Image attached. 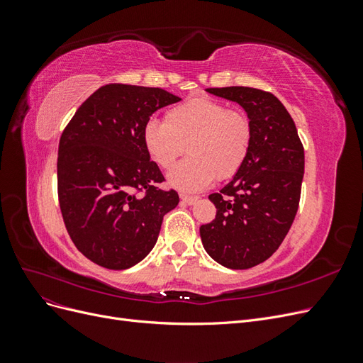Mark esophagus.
I'll return each instance as SVG.
<instances>
[{"label": "esophagus", "mask_w": 363, "mask_h": 363, "mask_svg": "<svg viewBox=\"0 0 363 363\" xmlns=\"http://www.w3.org/2000/svg\"><path fill=\"white\" fill-rule=\"evenodd\" d=\"M182 201H183L184 204H188V206H192V204H195L196 201H199V196H191V195H182Z\"/></svg>", "instance_id": "obj_1"}]
</instances>
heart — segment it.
Returning <instances> with one entry per match:
<instances>
[{"instance_id": "obj_1", "label": "heart", "mask_w": 363, "mask_h": 363, "mask_svg": "<svg viewBox=\"0 0 363 363\" xmlns=\"http://www.w3.org/2000/svg\"><path fill=\"white\" fill-rule=\"evenodd\" d=\"M142 142L160 169L172 168L188 145L191 156L168 174V184L182 192H199L216 177L232 179L242 169L252 145V123L244 111L194 96L171 107L164 123L147 121Z\"/></svg>"}]
</instances>
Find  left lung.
<instances>
[{
	"label": "left lung",
	"mask_w": 363,
	"mask_h": 363,
	"mask_svg": "<svg viewBox=\"0 0 363 363\" xmlns=\"http://www.w3.org/2000/svg\"><path fill=\"white\" fill-rule=\"evenodd\" d=\"M206 91L242 106L252 123V145L232 182L208 195L216 216L200 227V236L223 267L248 269L271 257L289 232L300 203L304 148L277 96L244 86Z\"/></svg>",
	"instance_id": "1"
}]
</instances>
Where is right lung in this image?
Returning <instances> with one entry per match:
<instances>
[{"mask_svg":"<svg viewBox=\"0 0 363 363\" xmlns=\"http://www.w3.org/2000/svg\"><path fill=\"white\" fill-rule=\"evenodd\" d=\"M160 87L106 84L77 108L63 130L57 192L68 233L83 256L127 269L157 242L163 216L179 204L150 160L142 130L159 108L180 101Z\"/></svg>","mask_w":363,"mask_h":363,"instance_id":"add662e5","label":"right lung"}]
</instances>
